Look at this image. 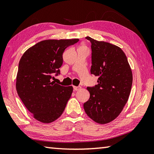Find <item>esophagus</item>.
<instances>
[{
  "label": "esophagus",
  "instance_id": "1",
  "mask_svg": "<svg viewBox=\"0 0 154 154\" xmlns=\"http://www.w3.org/2000/svg\"><path fill=\"white\" fill-rule=\"evenodd\" d=\"M81 89V87L79 86H73V89L75 91H79V90Z\"/></svg>",
  "mask_w": 154,
  "mask_h": 154
}]
</instances>
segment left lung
<instances>
[{
	"instance_id": "left-lung-1",
	"label": "left lung",
	"mask_w": 154,
	"mask_h": 154,
	"mask_svg": "<svg viewBox=\"0 0 154 154\" xmlns=\"http://www.w3.org/2000/svg\"><path fill=\"white\" fill-rule=\"evenodd\" d=\"M91 43V73L98 84L87 87L89 100L83 104L87 115L100 124L109 123L121 113L131 92L133 76L121 48L105 41L85 37Z\"/></svg>"
}]
</instances>
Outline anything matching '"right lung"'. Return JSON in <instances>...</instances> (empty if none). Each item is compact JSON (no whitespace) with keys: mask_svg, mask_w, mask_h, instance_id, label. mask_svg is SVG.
<instances>
[{"mask_svg":"<svg viewBox=\"0 0 154 154\" xmlns=\"http://www.w3.org/2000/svg\"><path fill=\"white\" fill-rule=\"evenodd\" d=\"M78 38L49 39L30 47L19 63L16 89L18 95L34 118L45 123L55 121L62 115L73 93V87L51 81L60 74L63 53Z\"/></svg>","mask_w":154,"mask_h":154,"instance_id":"1","label":"right lung"}]
</instances>
